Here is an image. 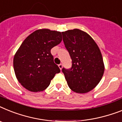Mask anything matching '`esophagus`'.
<instances>
[{"label": "esophagus", "instance_id": "34e87169", "mask_svg": "<svg viewBox=\"0 0 122 122\" xmlns=\"http://www.w3.org/2000/svg\"><path fill=\"white\" fill-rule=\"evenodd\" d=\"M58 66H59V69H60L61 70V69H62V68H63V64H59V65H58Z\"/></svg>", "mask_w": 122, "mask_h": 122}]
</instances>
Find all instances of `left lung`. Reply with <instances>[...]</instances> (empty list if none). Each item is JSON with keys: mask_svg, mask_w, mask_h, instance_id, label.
Returning a JSON list of instances; mask_svg holds the SVG:
<instances>
[{"mask_svg": "<svg viewBox=\"0 0 122 122\" xmlns=\"http://www.w3.org/2000/svg\"><path fill=\"white\" fill-rule=\"evenodd\" d=\"M62 34L72 59L71 68L62 69L67 85L76 93L88 92L97 86L104 75L101 50L92 38L82 30L76 28Z\"/></svg>", "mask_w": 122, "mask_h": 122, "instance_id": "8db88e82", "label": "left lung"}]
</instances>
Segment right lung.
<instances>
[{
    "instance_id": "obj_1",
    "label": "right lung",
    "mask_w": 122,
    "mask_h": 122,
    "mask_svg": "<svg viewBox=\"0 0 122 122\" xmlns=\"http://www.w3.org/2000/svg\"><path fill=\"white\" fill-rule=\"evenodd\" d=\"M62 41L61 33L37 30L25 38L15 54L14 68L17 80L26 89L41 92L49 86L60 69L51 50Z\"/></svg>"
}]
</instances>
